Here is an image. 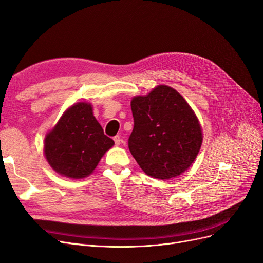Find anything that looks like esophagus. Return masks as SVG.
Instances as JSON below:
<instances>
[{
    "instance_id": "34e87169",
    "label": "esophagus",
    "mask_w": 263,
    "mask_h": 263,
    "mask_svg": "<svg viewBox=\"0 0 263 263\" xmlns=\"http://www.w3.org/2000/svg\"><path fill=\"white\" fill-rule=\"evenodd\" d=\"M114 142H115V144L118 146V145H120V143H121V139L119 138L118 135H116L115 138H114Z\"/></svg>"
}]
</instances>
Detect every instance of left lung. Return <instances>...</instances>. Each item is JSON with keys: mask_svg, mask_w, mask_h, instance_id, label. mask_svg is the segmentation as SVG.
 <instances>
[{"mask_svg": "<svg viewBox=\"0 0 263 263\" xmlns=\"http://www.w3.org/2000/svg\"><path fill=\"white\" fill-rule=\"evenodd\" d=\"M134 119L129 149L144 172L171 179L195 161L203 136L199 119L175 89L159 85L131 100Z\"/></svg>", "mask_w": 263, "mask_h": 263, "instance_id": "8db88e82", "label": "left lung"}]
</instances>
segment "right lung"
Listing matches in <instances>:
<instances>
[{"instance_id":"obj_1","label":"right lung","mask_w":263,"mask_h":263,"mask_svg":"<svg viewBox=\"0 0 263 263\" xmlns=\"http://www.w3.org/2000/svg\"><path fill=\"white\" fill-rule=\"evenodd\" d=\"M114 144L93 116L92 105L79 102L68 107L46 134L44 154L57 173L81 179L93 172Z\"/></svg>"}]
</instances>
